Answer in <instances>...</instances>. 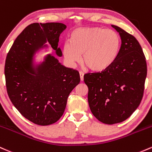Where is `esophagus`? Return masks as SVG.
I'll return each instance as SVG.
<instances>
[{
  "label": "esophagus",
  "instance_id": "1",
  "mask_svg": "<svg viewBox=\"0 0 152 152\" xmlns=\"http://www.w3.org/2000/svg\"><path fill=\"white\" fill-rule=\"evenodd\" d=\"M79 75H80V79H81V81H84V73L82 71H79Z\"/></svg>",
  "mask_w": 152,
  "mask_h": 152
}]
</instances>
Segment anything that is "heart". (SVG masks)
Segmentation results:
<instances>
[{
	"label": "heart",
	"mask_w": 152,
	"mask_h": 152,
	"mask_svg": "<svg viewBox=\"0 0 152 152\" xmlns=\"http://www.w3.org/2000/svg\"><path fill=\"white\" fill-rule=\"evenodd\" d=\"M120 37L116 31L99 26L75 29L69 41L63 45V54L71 65L81 61L94 72H101L115 61L120 50Z\"/></svg>",
	"instance_id": "heart-1"
}]
</instances>
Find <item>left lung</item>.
<instances>
[{"label":"left lung","mask_w":152,"mask_h":152,"mask_svg":"<svg viewBox=\"0 0 152 152\" xmlns=\"http://www.w3.org/2000/svg\"><path fill=\"white\" fill-rule=\"evenodd\" d=\"M112 26L121 39L115 61L105 71L84 76L90 110L98 121L108 125L126 121L137 109L147 74L146 58L137 39L121 28Z\"/></svg>","instance_id":"1"}]
</instances>
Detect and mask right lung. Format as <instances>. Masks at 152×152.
I'll return each instance as SVG.
<instances>
[{"instance_id":"add662e5","label":"right lung","mask_w":152,"mask_h":152,"mask_svg":"<svg viewBox=\"0 0 152 152\" xmlns=\"http://www.w3.org/2000/svg\"><path fill=\"white\" fill-rule=\"evenodd\" d=\"M66 29L61 23H33L15 39L5 63L6 86L15 107L39 126L57 122L64 113L68 96L80 82L79 73L62 66L50 55L36 69L32 54L47 41L58 56L59 37Z\"/></svg>"}]
</instances>
